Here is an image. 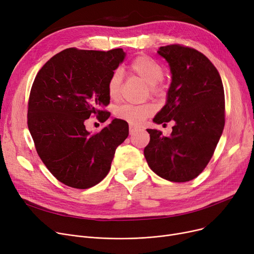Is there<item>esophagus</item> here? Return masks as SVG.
<instances>
[{"instance_id": "1", "label": "esophagus", "mask_w": 254, "mask_h": 254, "mask_svg": "<svg viewBox=\"0 0 254 254\" xmlns=\"http://www.w3.org/2000/svg\"><path fill=\"white\" fill-rule=\"evenodd\" d=\"M139 129H140L139 127H135V126H132V125H129V134H130V135L135 134V132H137Z\"/></svg>"}]
</instances>
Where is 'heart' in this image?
Instances as JSON below:
<instances>
[{"label": "heart", "mask_w": 254, "mask_h": 254, "mask_svg": "<svg viewBox=\"0 0 254 254\" xmlns=\"http://www.w3.org/2000/svg\"><path fill=\"white\" fill-rule=\"evenodd\" d=\"M129 71L140 77L148 84L149 91L154 97H162L165 92V84L162 81L165 71L163 65L149 56L141 55L136 57L128 64ZM123 86V74L119 70H115L110 75L107 82V91L111 99L115 100L119 97ZM155 107L151 103L141 105L126 104L117 108L115 114L118 118L126 120L130 125H140L145 118L152 115Z\"/></svg>", "instance_id": "1"}]
</instances>
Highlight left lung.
<instances>
[{
    "label": "left lung",
    "mask_w": 254,
    "mask_h": 254,
    "mask_svg": "<svg viewBox=\"0 0 254 254\" xmlns=\"http://www.w3.org/2000/svg\"><path fill=\"white\" fill-rule=\"evenodd\" d=\"M172 73L168 101L153 118L156 124L174 120L169 136L148 128L150 141L144 155L156 175L172 182L197 177L214 154L225 124L224 90L211 61L194 48L180 44L157 51Z\"/></svg>",
    "instance_id": "obj_1"
}]
</instances>
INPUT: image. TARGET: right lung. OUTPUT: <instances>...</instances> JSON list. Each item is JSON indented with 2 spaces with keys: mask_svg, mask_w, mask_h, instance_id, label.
<instances>
[{
  "mask_svg": "<svg viewBox=\"0 0 254 254\" xmlns=\"http://www.w3.org/2000/svg\"><path fill=\"white\" fill-rule=\"evenodd\" d=\"M123 48L109 51L66 48L36 75L28 103V127L38 155L51 174L70 188L86 190L108 174L128 125L113 119L90 134L85 120L105 123L111 115L107 82L125 59Z\"/></svg>",
  "mask_w": 254,
  "mask_h": 254,
  "instance_id": "add662e5",
  "label": "right lung"
}]
</instances>
